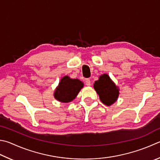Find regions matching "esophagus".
I'll return each mask as SVG.
<instances>
[{
    "label": "esophagus",
    "instance_id": "1",
    "mask_svg": "<svg viewBox=\"0 0 160 160\" xmlns=\"http://www.w3.org/2000/svg\"><path fill=\"white\" fill-rule=\"evenodd\" d=\"M85 85L87 86H90V85H91V81H90V80L89 79V78H87V79L85 80Z\"/></svg>",
    "mask_w": 160,
    "mask_h": 160
}]
</instances>
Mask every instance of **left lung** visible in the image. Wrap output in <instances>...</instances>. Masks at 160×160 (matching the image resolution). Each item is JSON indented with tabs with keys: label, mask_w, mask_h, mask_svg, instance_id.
I'll return each instance as SVG.
<instances>
[{
	"label": "left lung",
	"mask_w": 160,
	"mask_h": 160,
	"mask_svg": "<svg viewBox=\"0 0 160 160\" xmlns=\"http://www.w3.org/2000/svg\"><path fill=\"white\" fill-rule=\"evenodd\" d=\"M94 88L99 96L101 102L107 106L114 103L119 96V89L107 74L101 75L98 80L94 82Z\"/></svg>",
	"instance_id": "8db88e82"
}]
</instances>
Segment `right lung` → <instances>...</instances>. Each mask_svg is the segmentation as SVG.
I'll list each match as a JSON object with an SVG mask.
<instances>
[{
    "label": "right lung",
    "mask_w": 160,
    "mask_h": 160,
    "mask_svg": "<svg viewBox=\"0 0 160 160\" xmlns=\"http://www.w3.org/2000/svg\"><path fill=\"white\" fill-rule=\"evenodd\" d=\"M83 85V82L80 80L71 79L66 75L61 80L54 92V97L61 102H70L76 97Z\"/></svg>",
    "instance_id": "add662e5"
}]
</instances>
